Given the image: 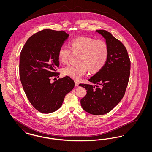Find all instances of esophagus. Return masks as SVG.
<instances>
[{
    "label": "esophagus",
    "instance_id": "obj_1",
    "mask_svg": "<svg viewBox=\"0 0 152 152\" xmlns=\"http://www.w3.org/2000/svg\"><path fill=\"white\" fill-rule=\"evenodd\" d=\"M75 86H76V87H77V86H79V83L78 82H77L76 81H75Z\"/></svg>",
    "mask_w": 152,
    "mask_h": 152
}]
</instances>
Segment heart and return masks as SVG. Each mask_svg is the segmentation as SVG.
Returning <instances> with one entry per match:
<instances>
[{
    "label": "heart",
    "mask_w": 152,
    "mask_h": 152,
    "mask_svg": "<svg viewBox=\"0 0 152 152\" xmlns=\"http://www.w3.org/2000/svg\"><path fill=\"white\" fill-rule=\"evenodd\" d=\"M73 52L80 53L77 65L68 64L62 69L63 74L78 80L88 69L91 73L100 71L105 65L108 57V46L102 40H96L89 37H81L72 40L70 47L61 45L58 52L59 60L63 63L68 62Z\"/></svg>",
    "instance_id": "obj_1"
}]
</instances>
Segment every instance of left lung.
Instances as JSON below:
<instances>
[{
	"label": "left lung",
	"mask_w": 152,
	"mask_h": 152,
	"mask_svg": "<svg viewBox=\"0 0 152 152\" xmlns=\"http://www.w3.org/2000/svg\"><path fill=\"white\" fill-rule=\"evenodd\" d=\"M108 46V57L103 68L88 81L96 84H80L87 90L81 99L83 109L94 115H102L114 108L123 99L130 76V61L125 46L110 32L96 30Z\"/></svg>",
	"instance_id": "obj_1"
}]
</instances>
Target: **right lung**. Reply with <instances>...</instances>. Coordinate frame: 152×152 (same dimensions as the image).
Masks as SVG:
<instances>
[{
	"label": "right lung",
	"instance_id": "right-lung-1",
	"mask_svg": "<svg viewBox=\"0 0 152 152\" xmlns=\"http://www.w3.org/2000/svg\"><path fill=\"white\" fill-rule=\"evenodd\" d=\"M69 34L63 31L45 29L31 36L20 55L19 75L24 91L32 106L43 113L60 108L65 95L75 86L71 78L65 76L51 83L58 77V52Z\"/></svg>",
	"mask_w": 152,
	"mask_h": 152
}]
</instances>
